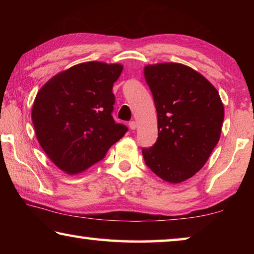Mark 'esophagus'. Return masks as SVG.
Returning <instances> with one entry per match:
<instances>
[{"mask_svg":"<svg viewBox=\"0 0 254 254\" xmlns=\"http://www.w3.org/2000/svg\"><path fill=\"white\" fill-rule=\"evenodd\" d=\"M128 127H130L131 130H135V128H136V122L135 121H131L130 123H128Z\"/></svg>","mask_w":254,"mask_h":254,"instance_id":"esophagus-1","label":"esophagus"}]
</instances>
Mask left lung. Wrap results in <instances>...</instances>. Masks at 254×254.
I'll return each instance as SVG.
<instances>
[{
  "label": "left lung",
  "instance_id": "left-lung-1",
  "mask_svg": "<svg viewBox=\"0 0 254 254\" xmlns=\"http://www.w3.org/2000/svg\"><path fill=\"white\" fill-rule=\"evenodd\" d=\"M158 115V140L142 150L150 169L170 184L203 168L221 136L224 105L217 89L192 68L178 63L144 67Z\"/></svg>",
  "mask_w": 254,
  "mask_h": 254
}]
</instances>
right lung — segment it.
I'll list each match as a JSON object with an SVG mask.
<instances>
[{"label":"right lung","instance_id":"1","mask_svg":"<svg viewBox=\"0 0 254 254\" xmlns=\"http://www.w3.org/2000/svg\"><path fill=\"white\" fill-rule=\"evenodd\" d=\"M121 64L87 62L58 72L34 98L31 118L47 156L68 175L102 160L127 131L115 123L113 84Z\"/></svg>","mask_w":254,"mask_h":254}]
</instances>
